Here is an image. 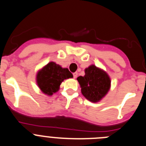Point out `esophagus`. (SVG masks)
<instances>
[{
    "label": "esophagus",
    "instance_id": "obj_1",
    "mask_svg": "<svg viewBox=\"0 0 146 146\" xmlns=\"http://www.w3.org/2000/svg\"><path fill=\"white\" fill-rule=\"evenodd\" d=\"M77 75H78V73H77V72H74V73H73V77H74V79L77 78Z\"/></svg>",
    "mask_w": 146,
    "mask_h": 146
}]
</instances>
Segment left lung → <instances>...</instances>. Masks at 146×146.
Returning <instances> with one entry per match:
<instances>
[{"mask_svg":"<svg viewBox=\"0 0 146 146\" xmlns=\"http://www.w3.org/2000/svg\"><path fill=\"white\" fill-rule=\"evenodd\" d=\"M85 73V76H80L77 78L82 94L88 101L98 102L110 89V77L106 72L95 65H90L86 68Z\"/></svg>","mask_w":146,"mask_h":146,"instance_id":"obj_1","label":"left lung"}]
</instances>
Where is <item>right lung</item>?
<instances>
[{
	"mask_svg": "<svg viewBox=\"0 0 146 146\" xmlns=\"http://www.w3.org/2000/svg\"><path fill=\"white\" fill-rule=\"evenodd\" d=\"M73 77L67 68H62L55 62H49L37 74V84L41 91L48 96H52L59 90L64 80Z\"/></svg>",
	"mask_w": 146,
	"mask_h": 146,
	"instance_id": "obj_1",
	"label": "right lung"
}]
</instances>
